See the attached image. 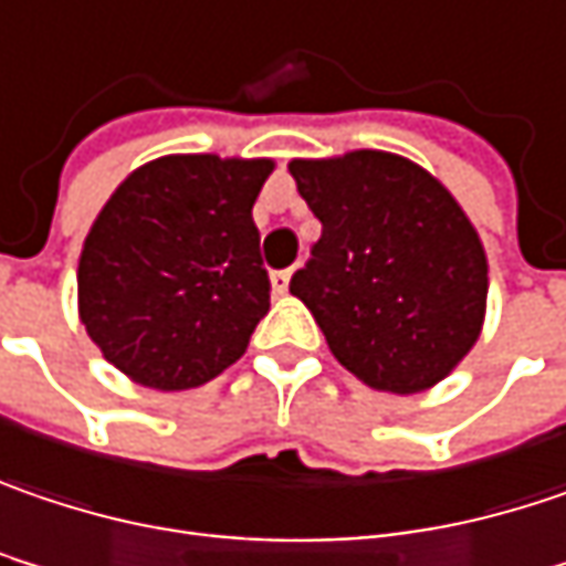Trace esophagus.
Here are the masks:
<instances>
[{"label": "esophagus", "mask_w": 566, "mask_h": 566, "mask_svg": "<svg viewBox=\"0 0 566 566\" xmlns=\"http://www.w3.org/2000/svg\"><path fill=\"white\" fill-rule=\"evenodd\" d=\"M287 284H291V269L272 272V291H275V294H287Z\"/></svg>", "instance_id": "esophagus-1"}]
</instances>
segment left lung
Returning a JSON list of instances; mask_svg holds the SVG:
<instances>
[{
    "label": "left lung",
    "mask_w": 566,
    "mask_h": 566,
    "mask_svg": "<svg viewBox=\"0 0 566 566\" xmlns=\"http://www.w3.org/2000/svg\"><path fill=\"white\" fill-rule=\"evenodd\" d=\"M287 169L323 223L291 294L329 352L375 390L442 381L478 343L486 307V255L449 188L381 150Z\"/></svg>",
    "instance_id": "8db88e82"
}]
</instances>
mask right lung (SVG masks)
<instances>
[{
	"instance_id": "obj_1",
	"label": "right lung",
	"mask_w": 566,
	"mask_h": 566,
	"mask_svg": "<svg viewBox=\"0 0 566 566\" xmlns=\"http://www.w3.org/2000/svg\"><path fill=\"white\" fill-rule=\"evenodd\" d=\"M272 159L163 156L130 172L80 255V316L130 381L188 390L230 368L269 314L252 205Z\"/></svg>"
}]
</instances>
